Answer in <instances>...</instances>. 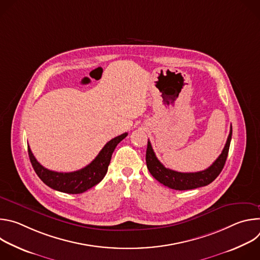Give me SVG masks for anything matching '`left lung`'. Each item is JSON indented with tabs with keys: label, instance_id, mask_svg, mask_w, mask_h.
I'll return each mask as SVG.
<instances>
[{
	"label": "left lung",
	"instance_id": "8db88e82",
	"mask_svg": "<svg viewBox=\"0 0 260 260\" xmlns=\"http://www.w3.org/2000/svg\"><path fill=\"white\" fill-rule=\"evenodd\" d=\"M233 127L226 141V144L218 158L208 169L197 173H180L167 169L156 157L151 143L148 141L146 150V164L150 174L165 186L175 190H188L194 189L212 183L223 169L232 141Z\"/></svg>",
	"mask_w": 260,
	"mask_h": 260
}]
</instances>
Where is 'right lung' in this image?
<instances>
[{"mask_svg": "<svg viewBox=\"0 0 260 260\" xmlns=\"http://www.w3.org/2000/svg\"><path fill=\"white\" fill-rule=\"evenodd\" d=\"M126 136L127 133H124L109 141L88 166L71 173H58L44 168L35 158L29 147L28 156L36 174L47 186L60 192L78 194L90 189L104 179L114 149Z\"/></svg>", "mask_w": 260, "mask_h": 260, "instance_id": "add662e5", "label": "right lung"}]
</instances>
